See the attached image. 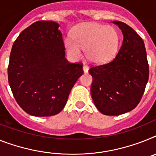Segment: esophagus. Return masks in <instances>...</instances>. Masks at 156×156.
Masks as SVG:
<instances>
[{"label": "esophagus", "instance_id": "esophagus-1", "mask_svg": "<svg viewBox=\"0 0 156 156\" xmlns=\"http://www.w3.org/2000/svg\"><path fill=\"white\" fill-rule=\"evenodd\" d=\"M83 70H84L85 73H87V72H88V70H89L88 66H86V65H84V66H83Z\"/></svg>", "mask_w": 156, "mask_h": 156}]
</instances>
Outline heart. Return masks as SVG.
I'll return each mask as SVG.
<instances>
[{"label": "heart", "instance_id": "b5f03b06", "mask_svg": "<svg viewBox=\"0 0 156 156\" xmlns=\"http://www.w3.org/2000/svg\"><path fill=\"white\" fill-rule=\"evenodd\" d=\"M119 36L111 26L86 23L74 30L73 40H65V48L70 58L76 60L85 49L86 58L93 62H105L112 58L118 48Z\"/></svg>", "mask_w": 156, "mask_h": 156}]
</instances>
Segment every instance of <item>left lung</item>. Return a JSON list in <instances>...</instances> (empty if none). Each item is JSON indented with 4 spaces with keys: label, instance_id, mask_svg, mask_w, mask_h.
<instances>
[{
    "label": "left lung",
    "instance_id": "left-lung-1",
    "mask_svg": "<svg viewBox=\"0 0 156 156\" xmlns=\"http://www.w3.org/2000/svg\"><path fill=\"white\" fill-rule=\"evenodd\" d=\"M122 31L124 40L114 58L92 66L90 89L94 105L101 113L118 116L140 103L149 78L147 52L142 38L121 21H112Z\"/></svg>",
    "mask_w": 156,
    "mask_h": 156
}]
</instances>
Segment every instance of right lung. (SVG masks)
<instances>
[{
  "label": "right lung",
  "mask_w": 156,
  "mask_h": 156,
  "mask_svg": "<svg viewBox=\"0 0 156 156\" xmlns=\"http://www.w3.org/2000/svg\"><path fill=\"white\" fill-rule=\"evenodd\" d=\"M58 23L40 20L21 31L12 48L9 83L20 107L35 116L58 114L83 74L82 62L70 63Z\"/></svg>",
  "instance_id": "right-lung-1"
}]
</instances>
